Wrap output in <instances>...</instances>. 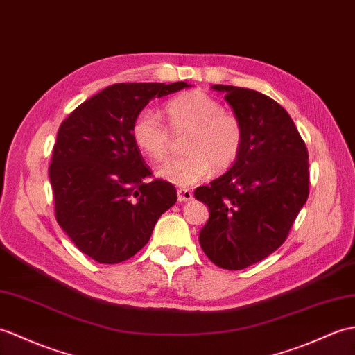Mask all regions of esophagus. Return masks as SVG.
Here are the masks:
<instances>
[{
	"label": "esophagus",
	"instance_id": "34e87169",
	"mask_svg": "<svg viewBox=\"0 0 355 355\" xmlns=\"http://www.w3.org/2000/svg\"><path fill=\"white\" fill-rule=\"evenodd\" d=\"M177 196L180 202H184V201H191L193 198V193L186 187H180L177 189Z\"/></svg>",
	"mask_w": 355,
	"mask_h": 355
}]
</instances>
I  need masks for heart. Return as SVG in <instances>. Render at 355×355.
<instances>
[{"instance_id":"heart-1","label":"heart","mask_w":355,"mask_h":355,"mask_svg":"<svg viewBox=\"0 0 355 355\" xmlns=\"http://www.w3.org/2000/svg\"><path fill=\"white\" fill-rule=\"evenodd\" d=\"M168 125L154 110L145 109L131 123V137L148 159L162 162L174 145V136L187 135L183 157L169 160L157 175L178 186H189L207 177L211 168L227 171L239 159L243 145V128L236 114L201 90H189L164 105ZM173 133L171 134L168 130Z\"/></svg>"}]
</instances>
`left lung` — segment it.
I'll return each instance as SVG.
<instances>
[{
    "mask_svg": "<svg viewBox=\"0 0 355 355\" xmlns=\"http://www.w3.org/2000/svg\"><path fill=\"white\" fill-rule=\"evenodd\" d=\"M243 128L236 163L195 191L210 210L200 245L216 266L241 270L283 245L309 198V153L292 118L257 90L213 85Z\"/></svg>",
    "mask_w": 355,
    "mask_h": 355,
    "instance_id": "obj_1",
    "label": "left lung"
}]
</instances>
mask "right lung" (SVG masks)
Returning <instances> with one entry per match:
<instances>
[{
	"label": "right lung",
	"instance_id": "1",
	"mask_svg": "<svg viewBox=\"0 0 355 355\" xmlns=\"http://www.w3.org/2000/svg\"><path fill=\"white\" fill-rule=\"evenodd\" d=\"M191 85L118 83L80 104L57 131L49 164L55 219L77 248L98 263L125 261L144 248L155 222L177 201L131 137V123L153 98Z\"/></svg>",
	"mask_w": 355,
	"mask_h": 355
}]
</instances>
